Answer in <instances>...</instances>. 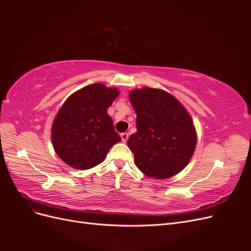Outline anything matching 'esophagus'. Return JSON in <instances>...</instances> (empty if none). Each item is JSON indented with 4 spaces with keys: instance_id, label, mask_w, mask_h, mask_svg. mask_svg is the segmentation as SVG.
Here are the masks:
<instances>
[{
    "instance_id": "1",
    "label": "esophagus",
    "mask_w": 251,
    "mask_h": 251,
    "mask_svg": "<svg viewBox=\"0 0 251 251\" xmlns=\"http://www.w3.org/2000/svg\"><path fill=\"white\" fill-rule=\"evenodd\" d=\"M121 137V140H123V142H126L127 139H128V134L127 133H123L120 135Z\"/></svg>"
}]
</instances>
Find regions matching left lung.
Returning a JSON list of instances; mask_svg holds the SVG:
<instances>
[{
    "mask_svg": "<svg viewBox=\"0 0 251 251\" xmlns=\"http://www.w3.org/2000/svg\"><path fill=\"white\" fill-rule=\"evenodd\" d=\"M128 98L137 115V132L127 140L137 168L147 177L168 179L191 161L197 132L184 105L161 89L132 90Z\"/></svg>",
    "mask_w": 251,
    "mask_h": 251,
    "instance_id": "left-lung-1",
    "label": "left lung"
}]
</instances>
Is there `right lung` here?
Masks as SVG:
<instances>
[{"label":"right lung","instance_id":"right-lung-1","mask_svg":"<svg viewBox=\"0 0 251 251\" xmlns=\"http://www.w3.org/2000/svg\"><path fill=\"white\" fill-rule=\"evenodd\" d=\"M118 95L117 88L96 82L67 98L51 128L53 149L66 164L77 170L92 169L121 141L108 114Z\"/></svg>","mask_w":251,"mask_h":251}]
</instances>
